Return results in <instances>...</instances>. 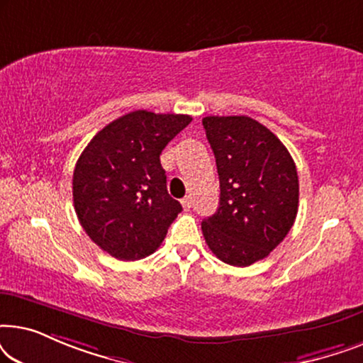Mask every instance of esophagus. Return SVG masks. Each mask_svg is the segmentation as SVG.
Here are the masks:
<instances>
[{
    "label": "esophagus",
    "instance_id": "obj_1",
    "mask_svg": "<svg viewBox=\"0 0 363 363\" xmlns=\"http://www.w3.org/2000/svg\"><path fill=\"white\" fill-rule=\"evenodd\" d=\"M182 206H183V210H190L191 208V196H185L182 200Z\"/></svg>",
    "mask_w": 363,
    "mask_h": 363
}]
</instances>
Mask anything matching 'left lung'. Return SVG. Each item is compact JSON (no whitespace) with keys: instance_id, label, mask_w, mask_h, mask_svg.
<instances>
[{"instance_id":"left-lung-1","label":"left lung","mask_w":363,"mask_h":363,"mask_svg":"<svg viewBox=\"0 0 363 363\" xmlns=\"http://www.w3.org/2000/svg\"><path fill=\"white\" fill-rule=\"evenodd\" d=\"M216 158L220 208L201 223L218 259L246 267L264 259L294 225L299 206L296 163L282 142L246 116L203 118Z\"/></svg>"}]
</instances>
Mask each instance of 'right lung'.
I'll list each match as a JSON object with an SVG mask.
<instances>
[{
	"label": "right lung",
	"instance_id": "right-lung-1",
	"mask_svg": "<svg viewBox=\"0 0 363 363\" xmlns=\"http://www.w3.org/2000/svg\"><path fill=\"white\" fill-rule=\"evenodd\" d=\"M190 122L183 113L135 111L104 127L84 148L72 177L74 210L101 250L137 261L165 240L182 205L168 195L160 155Z\"/></svg>",
	"mask_w": 363,
	"mask_h": 363
}]
</instances>
